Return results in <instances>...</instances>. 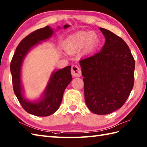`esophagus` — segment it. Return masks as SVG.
<instances>
[{"label": "esophagus", "instance_id": "1", "mask_svg": "<svg viewBox=\"0 0 147 147\" xmlns=\"http://www.w3.org/2000/svg\"><path fill=\"white\" fill-rule=\"evenodd\" d=\"M71 74L74 77H80L82 76V71L78 65H73L71 67Z\"/></svg>", "mask_w": 147, "mask_h": 147}]
</instances>
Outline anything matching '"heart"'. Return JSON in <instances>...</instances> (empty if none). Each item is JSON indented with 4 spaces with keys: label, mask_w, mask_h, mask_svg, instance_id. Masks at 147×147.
I'll use <instances>...</instances> for the list:
<instances>
[{
    "label": "heart",
    "mask_w": 147,
    "mask_h": 147,
    "mask_svg": "<svg viewBox=\"0 0 147 147\" xmlns=\"http://www.w3.org/2000/svg\"><path fill=\"white\" fill-rule=\"evenodd\" d=\"M98 36L92 32H80L70 36L65 40L64 47L69 52L83 48L86 45L87 51H91L97 42Z\"/></svg>",
    "instance_id": "b5f03b06"
}]
</instances>
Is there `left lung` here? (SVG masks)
<instances>
[{
    "instance_id": "8db88e82",
    "label": "left lung",
    "mask_w": 147,
    "mask_h": 147,
    "mask_svg": "<svg viewBox=\"0 0 147 147\" xmlns=\"http://www.w3.org/2000/svg\"><path fill=\"white\" fill-rule=\"evenodd\" d=\"M100 30L105 38L104 47L80 64L87 107L93 113L105 115L121 108L128 98L134 85L135 62L121 37Z\"/></svg>"
}]
</instances>
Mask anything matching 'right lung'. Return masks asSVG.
<instances>
[{
	"instance_id": "1",
	"label": "right lung",
	"mask_w": 147,
	"mask_h": 147,
	"mask_svg": "<svg viewBox=\"0 0 147 147\" xmlns=\"http://www.w3.org/2000/svg\"><path fill=\"white\" fill-rule=\"evenodd\" d=\"M69 26V24H65L64 28ZM53 33L54 30L49 26L30 33L19 43L11 62V73L15 95L24 110L36 116H48L57 111L61 104L64 90L72 80L71 66L69 65L53 72L42 98L38 101L28 100L23 94L21 71L24 59L34 46L51 38Z\"/></svg>"
}]
</instances>
